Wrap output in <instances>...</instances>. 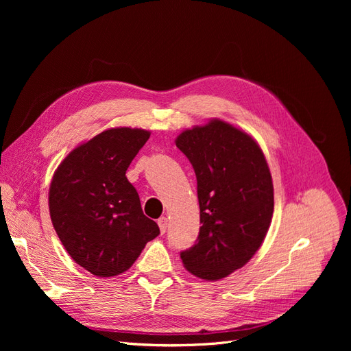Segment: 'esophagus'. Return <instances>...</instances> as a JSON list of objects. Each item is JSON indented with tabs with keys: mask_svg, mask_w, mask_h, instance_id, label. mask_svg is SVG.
I'll list each match as a JSON object with an SVG mask.
<instances>
[{
	"mask_svg": "<svg viewBox=\"0 0 351 351\" xmlns=\"http://www.w3.org/2000/svg\"><path fill=\"white\" fill-rule=\"evenodd\" d=\"M158 225H159L160 233H165L166 229H168V219H166L165 216H162V217L158 220Z\"/></svg>",
	"mask_w": 351,
	"mask_h": 351,
	"instance_id": "34e87169",
	"label": "esophagus"
}]
</instances>
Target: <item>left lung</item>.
I'll return each instance as SVG.
<instances>
[{
    "label": "left lung",
    "instance_id": "1",
    "mask_svg": "<svg viewBox=\"0 0 351 351\" xmlns=\"http://www.w3.org/2000/svg\"><path fill=\"white\" fill-rule=\"evenodd\" d=\"M176 146L193 166L202 223L180 259L196 278L220 280L265 241L274 208L269 166L252 136L220 119L183 131Z\"/></svg>",
    "mask_w": 351,
    "mask_h": 351
}]
</instances>
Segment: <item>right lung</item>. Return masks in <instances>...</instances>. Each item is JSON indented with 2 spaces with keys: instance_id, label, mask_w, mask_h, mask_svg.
<instances>
[{
  "instance_id": "right-lung-1",
  "label": "right lung",
  "mask_w": 351,
  "mask_h": 351,
  "mask_svg": "<svg viewBox=\"0 0 351 351\" xmlns=\"http://www.w3.org/2000/svg\"><path fill=\"white\" fill-rule=\"evenodd\" d=\"M149 136L145 129H108L77 146L53 173V229L72 259L98 278L126 271L159 234L125 176Z\"/></svg>"
}]
</instances>
